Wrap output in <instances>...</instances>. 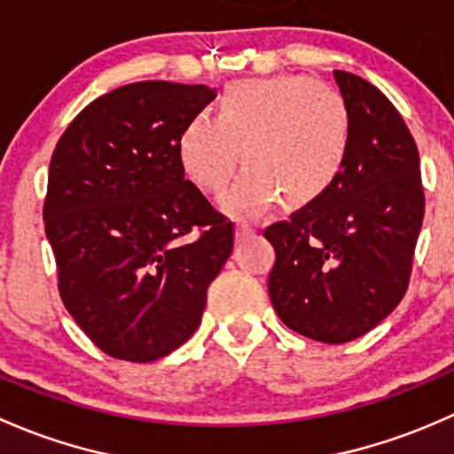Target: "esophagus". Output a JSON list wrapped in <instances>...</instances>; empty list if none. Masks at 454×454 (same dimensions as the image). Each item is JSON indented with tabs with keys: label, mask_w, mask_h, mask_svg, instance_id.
<instances>
[{
	"label": "esophagus",
	"mask_w": 454,
	"mask_h": 454,
	"mask_svg": "<svg viewBox=\"0 0 454 454\" xmlns=\"http://www.w3.org/2000/svg\"><path fill=\"white\" fill-rule=\"evenodd\" d=\"M255 233V227L249 225V223H238L236 225V238L238 240H245V238L254 236Z\"/></svg>",
	"instance_id": "esophagus-1"
}]
</instances>
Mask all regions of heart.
Masks as SVG:
<instances>
[{
    "label": "heart",
    "mask_w": 454,
    "mask_h": 454,
    "mask_svg": "<svg viewBox=\"0 0 454 454\" xmlns=\"http://www.w3.org/2000/svg\"><path fill=\"white\" fill-rule=\"evenodd\" d=\"M352 115L334 87L306 76H273L227 87L214 118L196 114L181 129L176 153L188 179L221 192L233 216H254L278 196L291 207L321 199L343 172Z\"/></svg>",
    "instance_id": "obj_1"
}]
</instances>
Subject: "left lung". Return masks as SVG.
<instances>
[{"instance_id":"8db88e82","label":"left lung","mask_w":454,"mask_h":454,"mask_svg":"<svg viewBox=\"0 0 454 454\" xmlns=\"http://www.w3.org/2000/svg\"><path fill=\"white\" fill-rule=\"evenodd\" d=\"M352 115V146L336 184L264 229L275 249L269 297L279 319L321 343L376 328L409 288L424 218L413 135L365 78L334 72Z\"/></svg>"}]
</instances>
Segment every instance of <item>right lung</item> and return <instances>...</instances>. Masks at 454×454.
I'll list each match as a JSON object with an SVG mask.
<instances>
[{
	"mask_svg": "<svg viewBox=\"0 0 454 454\" xmlns=\"http://www.w3.org/2000/svg\"><path fill=\"white\" fill-rule=\"evenodd\" d=\"M216 98L144 81L87 105L60 135L43 203L65 308L96 348L130 363L194 334L233 223L184 176L176 139Z\"/></svg>",
	"mask_w": 454,
	"mask_h": 454,
	"instance_id": "add662e5",
	"label": "right lung"
}]
</instances>
